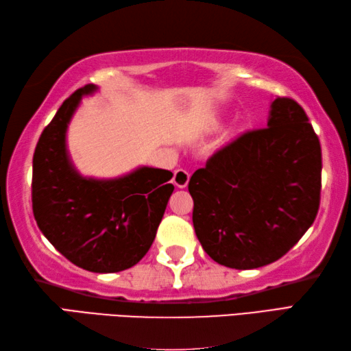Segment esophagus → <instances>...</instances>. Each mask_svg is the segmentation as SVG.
<instances>
[{
    "instance_id": "obj_1",
    "label": "esophagus",
    "mask_w": 351,
    "mask_h": 351,
    "mask_svg": "<svg viewBox=\"0 0 351 351\" xmlns=\"http://www.w3.org/2000/svg\"><path fill=\"white\" fill-rule=\"evenodd\" d=\"M190 181V173L187 170L184 169H178L175 171V176H173V182L178 189H185L189 185Z\"/></svg>"
}]
</instances>
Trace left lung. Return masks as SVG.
Wrapping results in <instances>:
<instances>
[{
    "label": "left lung",
    "mask_w": 351,
    "mask_h": 351,
    "mask_svg": "<svg viewBox=\"0 0 351 351\" xmlns=\"http://www.w3.org/2000/svg\"><path fill=\"white\" fill-rule=\"evenodd\" d=\"M189 191L197 240L215 263L250 270L282 258L319 208L322 146L304 110L276 98L267 128L215 152Z\"/></svg>",
    "instance_id": "left-lung-1"
}]
</instances>
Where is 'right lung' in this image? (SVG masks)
Instances as JSON below:
<instances>
[{
    "mask_svg": "<svg viewBox=\"0 0 351 351\" xmlns=\"http://www.w3.org/2000/svg\"><path fill=\"white\" fill-rule=\"evenodd\" d=\"M96 90L95 84L78 88L43 130L33 156L32 200L37 226L64 258L87 271L116 273L151 249L175 190L173 173L146 166L114 180L78 173L66 132L81 98Z\"/></svg>",
    "mask_w": 351,
    "mask_h": 351,
    "instance_id": "right-lung-1",
    "label": "right lung"
}]
</instances>
